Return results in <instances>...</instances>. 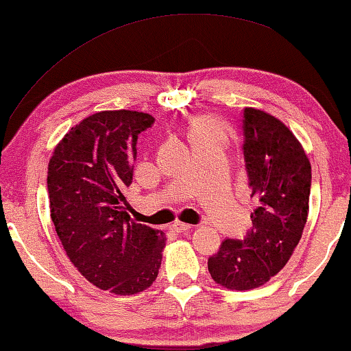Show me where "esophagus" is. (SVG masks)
Returning <instances> with one entry per match:
<instances>
[{
	"mask_svg": "<svg viewBox=\"0 0 351 351\" xmlns=\"http://www.w3.org/2000/svg\"><path fill=\"white\" fill-rule=\"evenodd\" d=\"M193 227H191L189 223H183V221H175V223L171 225V230H175L176 233H183V232H188V230H191Z\"/></svg>",
	"mask_w": 351,
	"mask_h": 351,
	"instance_id": "obj_1",
	"label": "esophagus"
}]
</instances>
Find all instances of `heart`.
Segmentation results:
<instances>
[{"label":"heart","mask_w":351,"mask_h":351,"mask_svg":"<svg viewBox=\"0 0 351 351\" xmlns=\"http://www.w3.org/2000/svg\"><path fill=\"white\" fill-rule=\"evenodd\" d=\"M188 136L193 145L207 143L212 139H223V126L212 114H201V117L193 119Z\"/></svg>","instance_id":"heart-1"}]
</instances>
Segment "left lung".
Masks as SVG:
<instances>
[{
	"label": "left lung",
	"mask_w": 351,
	"mask_h": 351,
	"mask_svg": "<svg viewBox=\"0 0 351 351\" xmlns=\"http://www.w3.org/2000/svg\"><path fill=\"white\" fill-rule=\"evenodd\" d=\"M243 155L256 208L245 238H225L208 257V272L221 287L251 290L285 267L300 243L309 210L311 163L280 119L243 110Z\"/></svg>",
	"instance_id": "left-lung-1"
}]
</instances>
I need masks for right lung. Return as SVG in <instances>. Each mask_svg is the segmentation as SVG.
<instances>
[{"mask_svg": "<svg viewBox=\"0 0 351 351\" xmlns=\"http://www.w3.org/2000/svg\"><path fill=\"white\" fill-rule=\"evenodd\" d=\"M154 121L131 110L90 114L48 163L51 220L66 254L88 282L114 295L149 288L162 264L165 233L132 221L124 207L137 137Z\"/></svg>", "mask_w": 351, "mask_h": 351, "instance_id": "obj_1", "label": "right lung"}]
</instances>
